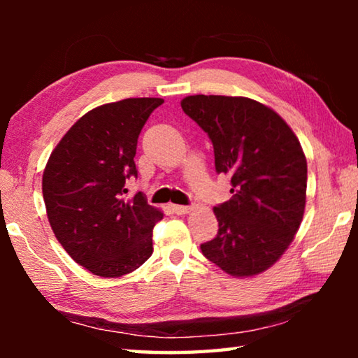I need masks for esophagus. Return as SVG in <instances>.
<instances>
[{
	"label": "esophagus",
	"instance_id": "34e87169",
	"mask_svg": "<svg viewBox=\"0 0 358 358\" xmlns=\"http://www.w3.org/2000/svg\"><path fill=\"white\" fill-rule=\"evenodd\" d=\"M171 208L173 213H177V215H185L191 210V207H187V205H171Z\"/></svg>",
	"mask_w": 358,
	"mask_h": 358
}]
</instances>
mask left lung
<instances>
[{
	"label": "left lung",
	"instance_id": "8db88e82",
	"mask_svg": "<svg viewBox=\"0 0 358 358\" xmlns=\"http://www.w3.org/2000/svg\"><path fill=\"white\" fill-rule=\"evenodd\" d=\"M181 108L207 132L217 173L230 177L232 199L215 207L217 235L201 245L232 276L273 265L292 243L306 202V157L286 121L250 98L187 96Z\"/></svg>",
	"mask_w": 358,
	"mask_h": 358
}]
</instances>
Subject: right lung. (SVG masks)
I'll return each instance as SVG.
<instances>
[{"instance_id": "add662e5", "label": "right lung", "mask_w": 358, "mask_h": 358, "mask_svg": "<svg viewBox=\"0 0 358 358\" xmlns=\"http://www.w3.org/2000/svg\"><path fill=\"white\" fill-rule=\"evenodd\" d=\"M164 99L129 98L96 107L52 151L42 177L48 222L66 252L93 275L118 278L153 254L162 213L142 192L126 199L143 124Z\"/></svg>"}]
</instances>
